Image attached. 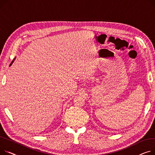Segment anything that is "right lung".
<instances>
[{
	"instance_id": "right-lung-1",
	"label": "right lung",
	"mask_w": 155,
	"mask_h": 155,
	"mask_svg": "<svg viewBox=\"0 0 155 155\" xmlns=\"http://www.w3.org/2000/svg\"><path fill=\"white\" fill-rule=\"evenodd\" d=\"M15 58H14V60H15ZM13 62H14V61H12V63H11V64H10V65H12V63H13Z\"/></svg>"
}]
</instances>
